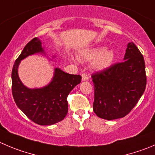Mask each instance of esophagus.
Listing matches in <instances>:
<instances>
[{
    "label": "esophagus",
    "instance_id": "1",
    "mask_svg": "<svg viewBox=\"0 0 155 155\" xmlns=\"http://www.w3.org/2000/svg\"><path fill=\"white\" fill-rule=\"evenodd\" d=\"M81 76H82V80L83 81H87V80H88V78H89V77H88V75H87V73H83L81 74Z\"/></svg>",
    "mask_w": 155,
    "mask_h": 155
}]
</instances>
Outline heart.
Instances as JSON below:
<instances>
[{"label": "heart", "mask_w": 155, "mask_h": 155, "mask_svg": "<svg viewBox=\"0 0 155 155\" xmlns=\"http://www.w3.org/2000/svg\"><path fill=\"white\" fill-rule=\"evenodd\" d=\"M114 58V54L112 51H105V48H94L85 51L80 56L83 61H94V67L98 70H103L111 64Z\"/></svg>", "instance_id": "heart-1"}]
</instances>
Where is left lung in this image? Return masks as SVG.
I'll use <instances>...</instances> for the list:
<instances>
[{
	"label": "left lung",
	"instance_id": "left-lung-1",
	"mask_svg": "<svg viewBox=\"0 0 155 155\" xmlns=\"http://www.w3.org/2000/svg\"><path fill=\"white\" fill-rule=\"evenodd\" d=\"M125 61L92 74L94 112L107 120L123 118L134 108L146 87L145 64L141 53L129 42Z\"/></svg>",
	"mask_w": 155,
	"mask_h": 155
}]
</instances>
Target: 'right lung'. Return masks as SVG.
I'll return each mask as SVG.
<instances>
[{"mask_svg":"<svg viewBox=\"0 0 155 155\" xmlns=\"http://www.w3.org/2000/svg\"><path fill=\"white\" fill-rule=\"evenodd\" d=\"M43 52L37 38L29 41L17 58L12 70V94L16 104L29 119L41 126H49L63 120L68 113L67 97L81 76L70 74L55 68L54 76L48 86L41 89H29L20 81L18 66L29 54Z\"/></svg>","mask_w":155,"mask_h":155,"instance_id":"right-lung-1","label":"right lung"}]
</instances>
